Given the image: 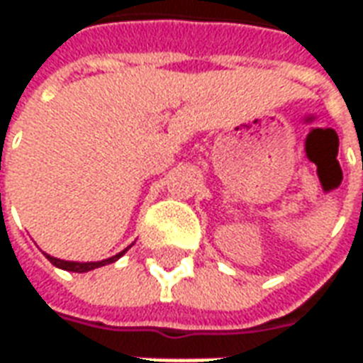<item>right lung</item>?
I'll use <instances>...</instances> for the list:
<instances>
[{"label":"right lung","mask_w":363,"mask_h":363,"mask_svg":"<svg viewBox=\"0 0 363 363\" xmlns=\"http://www.w3.org/2000/svg\"><path fill=\"white\" fill-rule=\"evenodd\" d=\"M126 251L128 249H124V251L118 252V255H114V257H111V259L99 260V262H69V260L54 259V257H50V255H46V259L50 260L54 267L62 268V270H69V272H89V270H95V268L104 267V264H111V262H114V260H118Z\"/></svg>","instance_id":"1"}]
</instances>
